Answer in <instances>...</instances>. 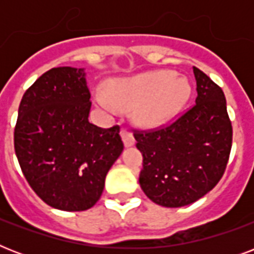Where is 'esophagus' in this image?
I'll use <instances>...</instances> for the list:
<instances>
[{"label": "esophagus", "instance_id": "34e87169", "mask_svg": "<svg viewBox=\"0 0 254 254\" xmlns=\"http://www.w3.org/2000/svg\"><path fill=\"white\" fill-rule=\"evenodd\" d=\"M121 138H123V142L125 145V147H130L134 145V137L127 130H121Z\"/></svg>", "mask_w": 254, "mask_h": 254}]
</instances>
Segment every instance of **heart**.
I'll list each match as a JSON object with an SVG mask.
<instances>
[{
    "instance_id": "obj_1",
    "label": "heart",
    "mask_w": 254,
    "mask_h": 254,
    "mask_svg": "<svg viewBox=\"0 0 254 254\" xmlns=\"http://www.w3.org/2000/svg\"><path fill=\"white\" fill-rule=\"evenodd\" d=\"M191 93L186 77L173 71H153L109 85V95L97 92L93 100L107 112L137 108L135 117L145 127H158L179 113Z\"/></svg>"
}]
</instances>
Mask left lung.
<instances>
[{
    "label": "left lung",
    "mask_w": 254,
    "mask_h": 254,
    "mask_svg": "<svg viewBox=\"0 0 254 254\" xmlns=\"http://www.w3.org/2000/svg\"><path fill=\"white\" fill-rule=\"evenodd\" d=\"M196 100L171 125L135 131V146L143 157L139 186L155 204L189 205L217 185L232 147V125L224 92L193 67Z\"/></svg>",
    "instance_id": "obj_1"
}]
</instances>
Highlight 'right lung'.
<instances>
[{
	"label": "right lung",
	"instance_id": "add662e5",
	"mask_svg": "<svg viewBox=\"0 0 254 254\" xmlns=\"http://www.w3.org/2000/svg\"><path fill=\"white\" fill-rule=\"evenodd\" d=\"M89 99L84 68L57 67L43 73L19 104L15 155L31 189L53 208L93 207L124 150L119 127L89 123Z\"/></svg>",
	"mask_w": 254,
	"mask_h": 254
}]
</instances>
